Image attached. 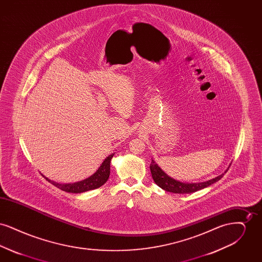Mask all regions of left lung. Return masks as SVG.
Listing matches in <instances>:
<instances>
[{"instance_id": "obj_1", "label": "left lung", "mask_w": 262, "mask_h": 262, "mask_svg": "<svg viewBox=\"0 0 262 262\" xmlns=\"http://www.w3.org/2000/svg\"><path fill=\"white\" fill-rule=\"evenodd\" d=\"M150 172H151L152 178L157 186H159L166 191H170V192H174V193H191V192L198 191L204 187L211 186L212 184H214L217 181H219L220 179H222V177L224 174H220L212 180H209L207 182H203V183H194V184L193 183H191V184L182 183V182L176 181L173 178L169 177L153 160L150 164Z\"/></svg>"}]
</instances>
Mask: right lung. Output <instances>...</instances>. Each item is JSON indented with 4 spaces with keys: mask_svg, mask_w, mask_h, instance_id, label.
Masks as SVG:
<instances>
[{
    "mask_svg": "<svg viewBox=\"0 0 262 262\" xmlns=\"http://www.w3.org/2000/svg\"><path fill=\"white\" fill-rule=\"evenodd\" d=\"M113 156H114V153L109 155L103 161L99 167V169L94 174L88 178V179L81 181V182H77L75 184H63L62 185V184H58L56 182H52L47 178H46V180H48L50 183H52V185H54L55 187L62 189L63 191L72 192V193H80V192H84V191H88V190L98 188L101 186H103L109 179L110 163H111Z\"/></svg>",
    "mask_w": 262,
    "mask_h": 262,
    "instance_id": "right-lung-1",
    "label": "right lung"
}]
</instances>
